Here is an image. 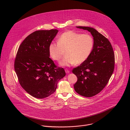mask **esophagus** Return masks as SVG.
<instances>
[{
	"instance_id": "obj_1",
	"label": "esophagus",
	"mask_w": 130,
	"mask_h": 130,
	"mask_svg": "<svg viewBox=\"0 0 130 130\" xmlns=\"http://www.w3.org/2000/svg\"><path fill=\"white\" fill-rule=\"evenodd\" d=\"M65 72H66V73H69L70 72L69 70H68L67 69H65Z\"/></svg>"
}]
</instances>
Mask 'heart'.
<instances>
[{
  "mask_svg": "<svg viewBox=\"0 0 130 130\" xmlns=\"http://www.w3.org/2000/svg\"><path fill=\"white\" fill-rule=\"evenodd\" d=\"M58 43L51 42L48 46L51 57L55 61L60 60L65 52V57L60 62L62 66L79 65L90 57L94 47V40L90 34L67 31L58 38Z\"/></svg>",
  "mask_w": 130,
  "mask_h": 130,
  "instance_id": "1",
  "label": "heart"
}]
</instances>
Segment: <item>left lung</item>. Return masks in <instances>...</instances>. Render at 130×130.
<instances>
[{"label":"left lung","mask_w":130,"mask_h":130,"mask_svg":"<svg viewBox=\"0 0 130 130\" xmlns=\"http://www.w3.org/2000/svg\"><path fill=\"white\" fill-rule=\"evenodd\" d=\"M76 27L91 32L94 47L88 59L72 70L77 77L74 88L80 95L91 97L99 93L108 83L114 71L115 54L108 39L96 29L89 27Z\"/></svg>","instance_id":"8db88e82"}]
</instances>
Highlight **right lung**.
<instances>
[{
    "instance_id": "1",
    "label": "right lung",
    "mask_w": 130,
    "mask_h": 130,
    "mask_svg": "<svg viewBox=\"0 0 130 130\" xmlns=\"http://www.w3.org/2000/svg\"><path fill=\"white\" fill-rule=\"evenodd\" d=\"M58 30H38L20 44L14 60V70L21 87L30 95L43 99L56 90L58 82L66 75L50 58L49 44Z\"/></svg>"
}]
</instances>
